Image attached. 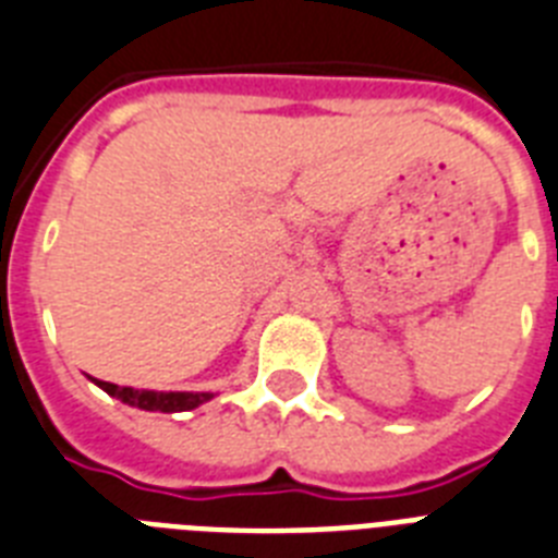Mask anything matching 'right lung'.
<instances>
[{
  "label": "right lung",
  "mask_w": 558,
  "mask_h": 558,
  "mask_svg": "<svg viewBox=\"0 0 558 558\" xmlns=\"http://www.w3.org/2000/svg\"><path fill=\"white\" fill-rule=\"evenodd\" d=\"M99 388L113 399H122L131 408L140 411H159V413H182L193 411L205 404L207 399H214V393H187V390H136V388H119L113 381L94 379Z\"/></svg>",
  "instance_id": "obj_1"
}]
</instances>
